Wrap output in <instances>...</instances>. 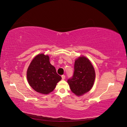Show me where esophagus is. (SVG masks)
Instances as JSON below:
<instances>
[{
	"label": "esophagus",
	"mask_w": 127,
	"mask_h": 127,
	"mask_svg": "<svg viewBox=\"0 0 127 127\" xmlns=\"http://www.w3.org/2000/svg\"><path fill=\"white\" fill-rule=\"evenodd\" d=\"M61 77H62V79H65V77H66V76H65V75H62L61 76Z\"/></svg>",
	"instance_id": "obj_1"
}]
</instances>
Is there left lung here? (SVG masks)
I'll list each match as a JSON object with an SVG mask.
<instances>
[{
	"instance_id": "8db88e82",
	"label": "left lung",
	"mask_w": 127,
	"mask_h": 127,
	"mask_svg": "<svg viewBox=\"0 0 127 127\" xmlns=\"http://www.w3.org/2000/svg\"><path fill=\"white\" fill-rule=\"evenodd\" d=\"M95 78V72L93 65L86 57H80L75 61L74 74L67 82L73 93L80 96L91 89Z\"/></svg>"
}]
</instances>
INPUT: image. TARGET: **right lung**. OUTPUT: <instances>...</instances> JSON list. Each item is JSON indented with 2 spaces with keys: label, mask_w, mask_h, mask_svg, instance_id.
I'll return each instance as SVG.
<instances>
[{
  "label": "right lung",
  "mask_w": 127,
  "mask_h": 127,
  "mask_svg": "<svg viewBox=\"0 0 127 127\" xmlns=\"http://www.w3.org/2000/svg\"><path fill=\"white\" fill-rule=\"evenodd\" d=\"M27 79L33 90L41 94H47L55 89L61 77L50 63L49 56L40 54L31 63L27 71Z\"/></svg>",
  "instance_id": "obj_1"
}]
</instances>
